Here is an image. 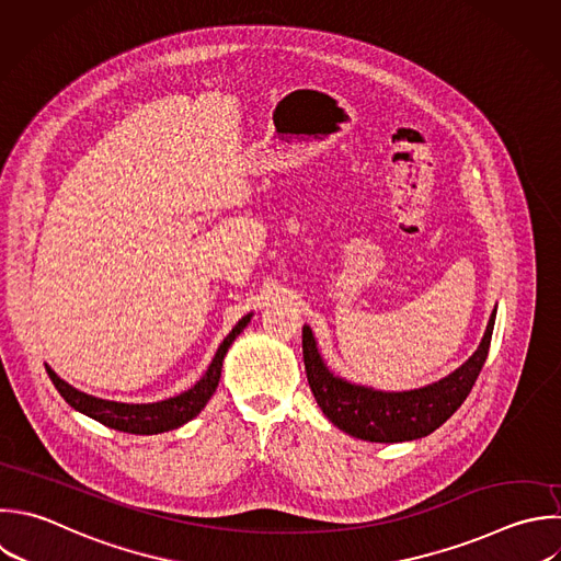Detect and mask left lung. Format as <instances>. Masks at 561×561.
<instances>
[{"instance_id": "1", "label": "left lung", "mask_w": 561, "mask_h": 561, "mask_svg": "<svg viewBox=\"0 0 561 561\" xmlns=\"http://www.w3.org/2000/svg\"><path fill=\"white\" fill-rule=\"evenodd\" d=\"M495 307L473 355L447 377L414 390L383 392L351 383L329 370L311 329L302 327V357L309 388L324 416L342 432L370 443H401L432 434L467 399L486 359Z\"/></svg>"}]
</instances>
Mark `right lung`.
Returning a JSON list of instances; mask_svg holds the SVG:
<instances>
[{"label": "right lung", "mask_w": 561, "mask_h": 561, "mask_svg": "<svg viewBox=\"0 0 561 561\" xmlns=\"http://www.w3.org/2000/svg\"><path fill=\"white\" fill-rule=\"evenodd\" d=\"M250 318H252V313L243 316L237 322V327L228 333V337L217 348L208 370L193 388H188L186 392H182L178 397L158 401V403H121V401L99 399V397L81 392L75 386H70L68 381H64L50 366H46V370H48L55 388L61 392V397L75 410L92 416L94 421H99L103 425L114 427L118 432H129V434L169 432V430H175V427L188 423L191 419H195L204 410L208 399L215 394V390L219 386L221 368H224V357H226L230 344L237 340V335L248 327Z\"/></svg>", "instance_id": "add662e5"}]
</instances>
